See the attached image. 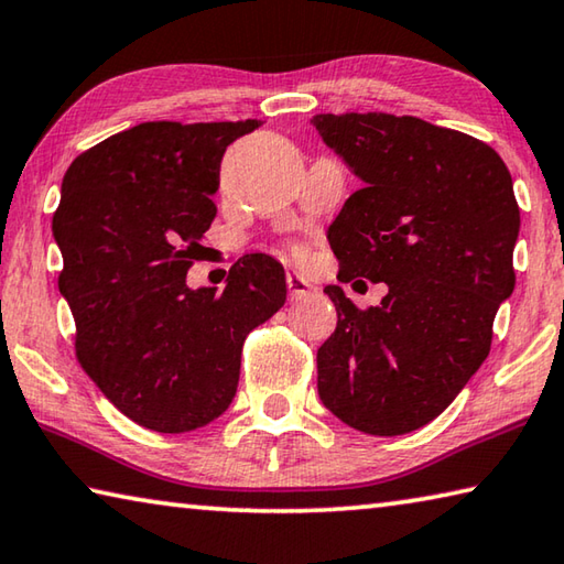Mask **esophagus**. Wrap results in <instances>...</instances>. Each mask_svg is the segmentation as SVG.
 I'll use <instances>...</instances> for the list:
<instances>
[{
    "label": "esophagus",
    "mask_w": 564,
    "mask_h": 564,
    "mask_svg": "<svg viewBox=\"0 0 564 564\" xmlns=\"http://www.w3.org/2000/svg\"><path fill=\"white\" fill-rule=\"evenodd\" d=\"M285 283H289V293H291V299L293 301H301V299H305V295H308L311 291H313V285L303 279V275H299V273H289L285 275Z\"/></svg>",
    "instance_id": "esophagus-1"
}]
</instances>
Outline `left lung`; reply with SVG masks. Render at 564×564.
Segmentation results:
<instances>
[{
	"label": "left lung",
	"mask_w": 564,
	"mask_h": 564,
	"mask_svg": "<svg viewBox=\"0 0 564 564\" xmlns=\"http://www.w3.org/2000/svg\"><path fill=\"white\" fill-rule=\"evenodd\" d=\"M313 127L362 181L328 228L338 281L388 285L368 308L326 285L338 326L318 348V395L360 433H413L488 358L514 289L510 171L485 141L415 117L316 113Z\"/></svg>",
	"instance_id": "1"
}]
</instances>
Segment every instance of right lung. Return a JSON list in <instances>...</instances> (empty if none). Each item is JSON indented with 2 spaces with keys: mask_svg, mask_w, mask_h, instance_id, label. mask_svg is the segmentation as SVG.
<instances>
[{
  "mask_svg": "<svg viewBox=\"0 0 564 564\" xmlns=\"http://www.w3.org/2000/svg\"><path fill=\"white\" fill-rule=\"evenodd\" d=\"M259 119L147 121L72 161L52 231L76 360L133 423L204 427L231 405L248 333L285 303L283 265L248 253L226 289L191 291L186 273L212 228L221 159Z\"/></svg>",
  "mask_w": 564,
  "mask_h": 564,
  "instance_id": "right-lung-1",
  "label": "right lung"
}]
</instances>
